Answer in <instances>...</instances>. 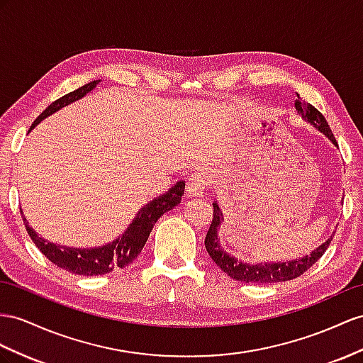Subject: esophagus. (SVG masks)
<instances>
[{
    "instance_id": "1",
    "label": "esophagus",
    "mask_w": 363,
    "mask_h": 363,
    "mask_svg": "<svg viewBox=\"0 0 363 363\" xmlns=\"http://www.w3.org/2000/svg\"><path fill=\"white\" fill-rule=\"evenodd\" d=\"M207 185H210V173L206 169H196L189 178L187 193L190 196H198L206 190Z\"/></svg>"
}]
</instances>
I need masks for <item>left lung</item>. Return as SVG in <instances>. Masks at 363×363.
<instances>
[{"instance_id": "obj_1", "label": "left lung", "mask_w": 363, "mask_h": 363, "mask_svg": "<svg viewBox=\"0 0 363 363\" xmlns=\"http://www.w3.org/2000/svg\"><path fill=\"white\" fill-rule=\"evenodd\" d=\"M297 113H301L305 121H308L315 128L320 130L322 133L327 135L334 144L336 143V138H334L331 127L328 125L327 119L323 118L320 111L311 106L310 102L303 101L299 95L294 102ZM224 220L222 218V211L218 206V202H213V220L208 228V233L206 236V248L210 255V257L215 261V264L220 268L222 272L227 273L231 279L239 282H247V284H274V282H285L291 281V279L299 277L303 274L310 267H313L315 262L319 261L322 255L325 253L331 244L333 236L323 242L319 248H315L310 256H305L302 259H296V261H288V262H267V264H245L239 261L235 256L227 253L224 248L220 247L219 239H218V230L220 227V222Z\"/></svg>"}]
</instances>
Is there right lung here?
Instances as JSON below:
<instances>
[{
  "mask_svg": "<svg viewBox=\"0 0 363 363\" xmlns=\"http://www.w3.org/2000/svg\"><path fill=\"white\" fill-rule=\"evenodd\" d=\"M98 82L99 79L91 81L89 84L67 93V95L61 96L57 101H53L52 104L33 121L32 128L38 123H41L44 118L55 113L57 110L62 108L64 106H69L70 102L84 96L86 93L96 87ZM184 189L185 181H179L178 184L173 185L169 191L155 198L153 201L148 202L145 207L139 210L136 218L124 231L123 236L113 240V242L95 248H70L48 242V240H44L43 238L36 235L33 228L29 227L27 219L23 216V211L21 218L24 220L27 233H29L30 239L33 240V244L38 247L40 252L48 257L52 264L73 274L98 276L113 272L116 268H125L135 261L139 253H141V250L144 248L148 236H150V231L156 224V220L160 219L164 213L172 210L181 202Z\"/></svg>",
  "mask_w": 363,
  "mask_h": 363,
  "instance_id": "1",
  "label": "right lung"
}]
</instances>
